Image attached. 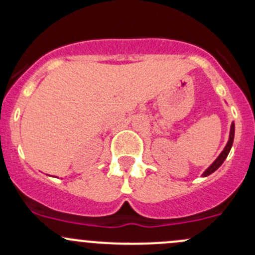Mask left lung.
Returning a JSON list of instances; mask_svg holds the SVG:
<instances>
[{
    "mask_svg": "<svg viewBox=\"0 0 255 255\" xmlns=\"http://www.w3.org/2000/svg\"><path fill=\"white\" fill-rule=\"evenodd\" d=\"M233 139H235V122H232V125H231V130H230V138H228V142L226 144L225 149H223L222 151H221L220 155L217 156V159H216L215 161H213L212 164H211L210 166L206 169V170L204 171V174H202V176H208L210 174L215 173L216 170H217L218 168H220L221 165L223 164V161L226 160V158H227V155L230 154V150L231 148H232V144H233Z\"/></svg>",
    "mask_w": 255,
    "mask_h": 255,
    "instance_id": "8db88e82",
    "label": "left lung"
}]
</instances>
